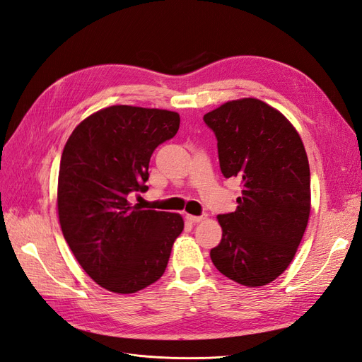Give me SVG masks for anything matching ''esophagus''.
Returning a JSON list of instances; mask_svg holds the SVG:
<instances>
[{"mask_svg":"<svg viewBox=\"0 0 362 362\" xmlns=\"http://www.w3.org/2000/svg\"><path fill=\"white\" fill-rule=\"evenodd\" d=\"M185 218H187V221H189V222H192V223H198V222L204 221V218H206V214H201V216H192V214H187V216H185Z\"/></svg>","mask_w":362,"mask_h":362,"instance_id":"1","label":"esophagus"}]
</instances>
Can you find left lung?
Returning <instances> with one entry per match:
<instances>
[{"mask_svg":"<svg viewBox=\"0 0 362 362\" xmlns=\"http://www.w3.org/2000/svg\"><path fill=\"white\" fill-rule=\"evenodd\" d=\"M204 122L217 139L223 177L242 180L237 210L217 216L222 240L211 261L242 286H266L290 266L308 225L311 180L300 136L255 98L225 103Z\"/></svg>","mask_w":362,"mask_h":362,"instance_id":"obj_1","label":"left lung"}]
</instances>
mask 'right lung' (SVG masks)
I'll use <instances>...</instances> for the list:
<instances>
[{
	"label": "right lung",
	"mask_w": 362,
	"mask_h": 362,
	"mask_svg": "<svg viewBox=\"0 0 362 362\" xmlns=\"http://www.w3.org/2000/svg\"><path fill=\"white\" fill-rule=\"evenodd\" d=\"M178 128L175 112L112 105L84 119L64 145L62 233L84 272L108 291L129 294L158 281L182 233L180 214L128 202L131 192L148 189L152 152Z\"/></svg>",
	"instance_id": "obj_1"
}]
</instances>
